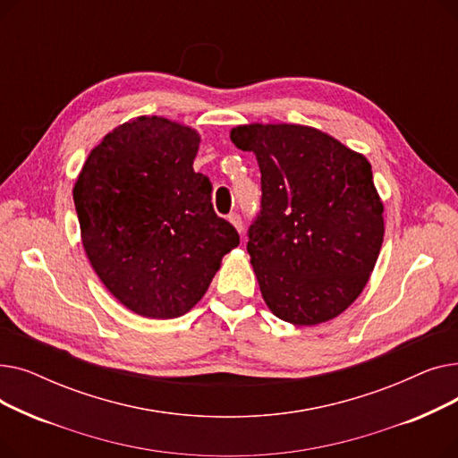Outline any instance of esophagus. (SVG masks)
Wrapping results in <instances>:
<instances>
[{
    "label": "esophagus",
    "mask_w": 458,
    "mask_h": 458,
    "mask_svg": "<svg viewBox=\"0 0 458 458\" xmlns=\"http://www.w3.org/2000/svg\"><path fill=\"white\" fill-rule=\"evenodd\" d=\"M228 221L233 225V228L239 232V233H242L243 232V221H242V216H239V213H230L228 215Z\"/></svg>",
    "instance_id": "34e87169"
}]
</instances>
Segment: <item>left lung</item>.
<instances>
[{"label":"left lung","mask_w":458,"mask_h":458,"mask_svg":"<svg viewBox=\"0 0 458 458\" xmlns=\"http://www.w3.org/2000/svg\"><path fill=\"white\" fill-rule=\"evenodd\" d=\"M230 139L256 154L261 173L247 250L263 301L297 327L338 318L362 293L382 247L369 161L301 124L235 126Z\"/></svg>","instance_id":"8db88e82"}]
</instances>
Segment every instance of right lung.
Instances as JSON below:
<instances>
[{"label": "right lung", "mask_w": 458, "mask_h": 458, "mask_svg": "<svg viewBox=\"0 0 458 458\" xmlns=\"http://www.w3.org/2000/svg\"><path fill=\"white\" fill-rule=\"evenodd\" d=\"M200 135L137 116L94 147L74 185L81 243L94 273L133 314L174 319L195 306L239 245L195 173Z\"/></svg>", "instance_id": "right-lung-1"}]
</instances>
